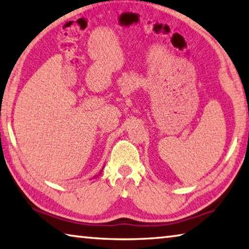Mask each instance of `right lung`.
<instances>
[{
    "label": "right lung",
    "mask_w": 249,
    "mask_h": 249,
    "mask_svg": "<svg viewBox=\"0 0 249 249\" xmlns=\"http://www.w3.org/2000/svg\"><path fill=\"white\" fill-rule=\"evenodd\" d=\"M101 172H102V171H101ZM101 172H100V174H101ZM100 174H99V175H100Z\"/></svg>",
    "instance_id": "obj_1"
}]
</instances>
